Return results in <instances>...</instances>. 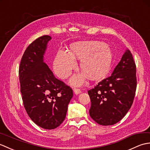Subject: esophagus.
I'll return each instance as SVG.
<instances>
[{
    "label": "esophagus",
    "instance_id": "34e87169",
    "mask_svg": "<svg viewBox=\"0 0 150 150\" xmlns=\"http://www.w3.org/2000/svg\"><path fill=\"white\" fill-rule=\"evenodd\" d=\"M74 92L76 94H78L79 93H81V90L78 88H74Z\"/></svg>",
    "mask_w": 150,
    "mask_h": 150
}]
</instances>
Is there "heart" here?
<instances>
[{
  "label": "heart",
  "mask_w": 150,
  "mask_h": 150,
  "mask_svg": "<svg viewBox=\"0 0 150 150\" xmlns=\"http://www.w3.org/2000/svg\"><path fill=\"white\" fill-rule=\"evenodd\" d=\"M81 59L80 69L92 80L104 78L107 74L112 63L111 51L107 45L97 42H76L71 45V52L60 50L54 62L56 74L62 79L71 75L76 67L75 59ZM85 74L73 76V85H80L85 81Z\"/></svg>",
  "instance_id": "heart-1"
}]
</instances>
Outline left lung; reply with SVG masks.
Segmentation results:
<instances>
[{"instance_id": "8db88e82", "label": "left lung", "mask_w": 150, "mask_h": 150, "mask_svg": "<svg viewBox=\"0 0 150 150\" xmlns=\"http://www.w3.org/2000/svg\"><path fill=\"white\" fill-rule=\"evenodd\" d=\"M136 88V65L127 49L112 75L88 91L91 118L103 126L120 121L131 108Z\"/></svg>"}]
</instances>
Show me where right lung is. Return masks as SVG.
<instances>
[{"instance_id": "add662e5", "label": "right lung", "mask_w": 150, "mask_h": 150, "mask_svg": "<svg viewBox=\"0 0 150 150\" xmlns=\"http://www.w3.org/2000/svg\"><path fill=\"white\" fill-rule=\"evenodd\" d=\"M48 35L36 38L23 54L19 67L22 101L29 117L41 128L52 129L65 120L73 96L71 86L54 77L44 62Z\"/></svg>"}]
</instances>
